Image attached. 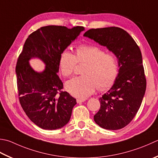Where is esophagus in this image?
<instances>
[{
  "mask_svg": "<svg viewBox=\"0 0 158 158\" xmlns=\"http://www.w3.org/2000/svg\"><path fill=\"white\" fill-rule=\"evenodd\" d=\"M85 100V98H78V99H77V103H81L82 102H84Z\"/></svg>",
  "mask_w": 158,
  "mask_h": 158,
  "instance_id": "obj_1",
  "label": "esophagus"
}]
</instances>
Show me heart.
<instances>
[{"instance_id": "b5f03b06", "label": "heart", "mask_w": 158, "mask_h": 158, "mask_svg": "<svg viewBox=\"0 0 158 158\" xmlns=\"http://www.w3.org/2000/svg\"><path fill=\"white\" fill-rule=\"evenodd\" d=\"M77 63L87 64L82 71L83 76L75 77L66 83L68 92L75 97H88L97 87L100 90L109 89L118 75V61L116 55L106 53L104 49L97 46H77L76 55L68 50L61 52L59 65L62 75L65 77L72 75Z\"/></svg>"}]
</instances>
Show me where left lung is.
<instances>
[{"label": "left lung", "instance_id": "obj_1", "mask_svg": "<svg viewBox=\"0 0 158 158\" xmlns=\"http://www.w3.org/2000/svg\"><path fill=\"white\" fill-rule=\"evenodd\" d=\"M83 36L106 46L118 59V77L112 87L99 98L101 107L94 120L103 129H122L135 117L146 91L140 49L131 36L119 27L91 29Z\"/></svg>", "mask_w": 158, "mask_h": 158}]
</instances>
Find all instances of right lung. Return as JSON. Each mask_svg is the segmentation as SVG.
<instances>
[{
  "label": "right lung",
  "mask_w": 158,
  "mask_h": 158,
  "mask_svg": "<svg viewBox=\"0 0 158 158\" xmlns=\"http://www.w3.org/2000/svg\"><path fill=\"white\" fill-rule=\"evenodd\" d=\"M83 27L68 29L62 26H46L33 32L24 44L18 59L15 73L19 100L29 119L39 127L55 130L69 122L75 98L63 92V83L57 75L59 60L72 42L77 38ZM38 58L45 64L42 72H37L29 64Z\"/></svg>",
  "instance_id": "add662e5"
}]
</instances>
